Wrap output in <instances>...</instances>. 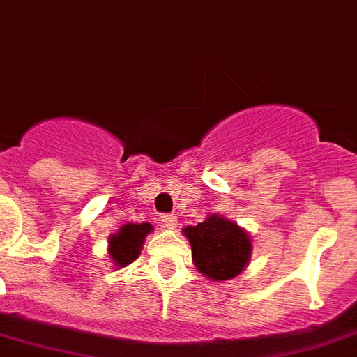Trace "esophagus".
I'll list each match as a JSON object with an SVG mask.
<instances>
[{"mask_svg":"<svg viewBox=\"0 0 357 357\" xmlns=\"http://www.w3.org/2000/svg\"><path fill=\"white\" fill-rule=\"evenodd\" d=\"M161 223L167 227V229H176V225H178V215L176 214H163L161 215Z\"/></svg>","mask_w":357,"mask_h":357,"instance_id":"esophagus-1","label":"esophagus"}]
</instances>
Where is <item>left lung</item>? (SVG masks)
Returning a JSON list of instances; mask_svg holds the SVG:
<instances>
[{
    "label": "left lung",
    "mask_w": 357,
    "mask_h": 357,
    "mask_svg": "<svg viewBox=\"0 0 357 357\" xmlns=\"http://www.w3.org/2000/svg\"><path fill=\"white\" fill-rule=\"evenodd\" d=\"M183 232L192 247V259L197 271L214 281L236 278L252 252L247 232L215 214L196 227H187Z\"/></svg>",
    "instance_id": "8db88e82"
}]
</instances>
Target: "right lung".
<instances>
[{
    "mask_svg": "<svg viewBox=\"0 0 357 357\" xmlns=\"http://www.w3.org/2000/svg\"><path fill=\"white\" fill-rule=\"evenodd\" d=\"M152 230L151 223H127L118 234L110 238L109 254L118 266H127L139 256L146 234Z\"/></svg>",
    "mask_w": 357,
    "mask_h": 357,
    "instance_id": "obj_1",
    "label": "right lung"
}]
</instances>
